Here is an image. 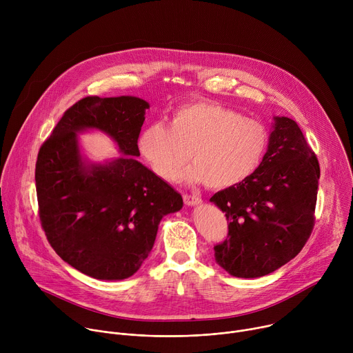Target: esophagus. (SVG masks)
<instances>
[{"label":"esophagus","mask_w":353,"mask_h":353,"mask_svg":"<svg viewBox=\"0 0 353 353\" xmlns=\"http://www.w3.org/2000/svg\"><path fill=\"white\" fill-rule=\"evenodd\" d=\"M183 199H184V204L188 205V207H194V205L201 204V198L195 194H184Z\"/></svg>","instance_id":"1"}]
</instances>
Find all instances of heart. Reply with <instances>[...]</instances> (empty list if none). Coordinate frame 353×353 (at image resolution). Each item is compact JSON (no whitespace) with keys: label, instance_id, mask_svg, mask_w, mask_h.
<instances>
[{"label":"heart","instance_id":"obj_1","mask_svg":"<svg viewBox=\"0 0 353 353\" xmlns=\"http://www.w3.org/2000/svg\"><path fill=\"white\" fill-rule=\"evenodd\" d=\"M268 148L265 127L250 117L211 102L177 108L162 123L150 124L138 137V149L152 170L165 180L184 172L188 181L226 188L244 181L261 165Z\"/></svg>","mask_w":353,"mask_h":353}]
</instances>
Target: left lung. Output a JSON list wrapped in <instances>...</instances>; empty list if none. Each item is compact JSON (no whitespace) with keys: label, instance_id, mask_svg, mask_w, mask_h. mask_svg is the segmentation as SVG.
<instances>
[{"label":"left lung","instance_id":"8db88e82","mask_svg":"<svg viewBox=\"0 0 353 353\" xmlns=\"http://www.w3.org/2000/svg\"><path fill=\"white\" fill-rule=\"evenodd\" d=\"M319 179V161L296 121L274 117L259 169L210 199L229 221L215 261L232 276L260 278L294 259L313 230Z\"/></svg>","mask_w":353,"mask_h":353}]
</instances>
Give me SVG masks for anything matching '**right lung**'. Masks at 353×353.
<instances>
[{
  "label": "right lung",
  "mask_w": 353,
  "mask_h": 353,
  "mask_svg": "<svg viewBox=\"0 0 353 353\" xmlns=\"http://www.w3.org/2000/svg\"><path fill=\"white\" fill-rule=\"evenodd\" d=\"M149 103L135 96H88L70 108L36 162L41 228L56 253L79 272L103 281L134 275L154 247L163 216L183 208L181 195L135 158ZM109 134L123 157L94 164L77 134Z\"/></svg>",
  "instance_id": "obj_1"
}]
</instances>
